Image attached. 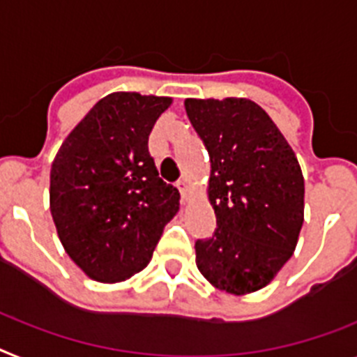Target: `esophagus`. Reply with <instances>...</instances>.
<instances>
[{
  "label": "esophagus",
  "instance_id": "1",
  "mask_svg": "<svg viewBox=\"0 0 357 357\" xmlns=\"http://www.w3.org/2000/svg\"><path fill=\"white\" fill-rule=\"evenodd\" d=\"M176 187H178L181 197H183V199H187V196H188V181H187V179H179L178 183H176Z\"/></svg>",
  "mask_w": 357,
  "mask_h": 357
}]
</instances>
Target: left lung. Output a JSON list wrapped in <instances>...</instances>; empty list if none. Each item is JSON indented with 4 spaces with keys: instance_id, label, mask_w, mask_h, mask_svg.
I'll return each instance as SVG.
<instances>
[{
    "instance_id": "1",
    "label": "left lung",
    "mask_w": 357,
    "mask_h": 357,
    "mask_svg": "<svg viewBox=\"0 0 357 357\" xmlns=\"http://www.w3.org/2000/svg\"><path fill=\"white\" fill-rule=\"evenodd\" d=\"M211 158L214 236L196 241V265L229 294L263 289L289 261L305 220V179L271 116L247 98L185 100Z\"/></svg>"
}]
</instances>
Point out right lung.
<instances>
[{
    "label": "right lung",
    "mask_w": 357,
    "mask_h": 357,
    "mask_svg": "<svg viewBox=\"0 0 357 357\" xmlns=\"http://www.w3.org/2000/svg\"><path fill=\"white\" fill-rule=\"evenodd\" d=\"M167 96L112 92L89 110L50 169V214L65 252L91 280L119 283L142 272L179 192L149 154Z\"/></svg>",
    "instance_id": "obj_1"
}]
</instances>
